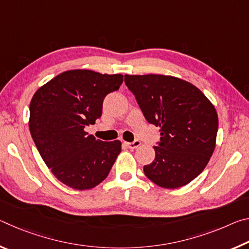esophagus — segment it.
<instances>
[{"instance_id":"obj_1","label":"esophagus","mask_w":249,"mask_h":249,"mask_svg":"<svg viewBox=\"0 0 249 249\" xmlns=\"http://www.w3.org/2000/svg\"><path fill=\"white\" fill-rule=\"evenodd\" d=\"M126 146H127L130 149H135V148H137V147L141 146V141L136 140L132 142H126Z\"/></svg>"}]
</instances>
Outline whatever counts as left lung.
Masks as SVG:
<instances>
[{
	"instance_id": "1",
	"label": "left lung",
	"mask_w": 249,
	"mask_h": 249,
	"mask_svg": "<svg viewBox=\"0 0 249 249\" xmlns=\"http://www.w3.org/2000/svg\"><path fill=\"white\" fill-rule=\"evenodd\" d=\"M124 81L146 121L160 128L155 160L144 166L146 177L166 189L191 182L215 148L214 105L193 84L171 75L125 74Z\"/></svg>"
}]
</instances>
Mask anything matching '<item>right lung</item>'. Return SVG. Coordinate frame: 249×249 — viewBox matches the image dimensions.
Segmentation results:
<instances>
[{"label":"right lung","mask_w":249,"mask_h":249,"mask_svg":"<svg viewBox=\"0 0 249 249\" xmlns=\"http://www.w3.org/2000/svg\"><path fill=\"white\" fill-rule=\"evenodd\" d=\"M122 74L69 70L40 87L29 105V130L41 158L56 178L75 190L107 178L121 142H103L87 126L102 115L103 100L120 89Z\"/></svg>","instance_id":"add662e5"}]
</instances>
